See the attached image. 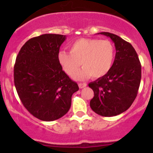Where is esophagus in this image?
Returning a JSON list of instances; mask_svg holds the SVG:
<instances>
[{
	"instance_id": "obj_1",
	"label": "esophagus",
	"mask_w": 153,
	"mask_h": 153,
	"mask_svg": "<svg viewBox=\"0 0 153 153\" xmlns=\"http://www.w3.org/2000/svg\"><path fill=\"white\" fill-rule=\"evenodd\" d=\"M78 86H79L81 89H82V88L86 87V83H79V84H78Z\"/></svg>"
}]
</instances>
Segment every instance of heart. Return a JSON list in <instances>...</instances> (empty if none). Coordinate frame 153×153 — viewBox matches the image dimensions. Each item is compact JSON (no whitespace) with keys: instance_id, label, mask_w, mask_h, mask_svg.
<instances>
[{"instance_id":"b5f03b06","label":"heart","mask_w":153,"mask_h":153,"mask_svg":"<svg viewBox=\"0 0 153 153\" xmlns=\"http://www.w3.org/2000/svg\"><path fill=\"white\" fill-rule=\"evenodd\" d=\"M69 53L60 51L58 60L63 70L73 76L80 65L83 68L74 76L75 79L100 78L106 75L115 60V47L107 40L80 38L68 47Z\"/></svg>"}]
</instances>
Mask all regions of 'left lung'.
I'll return each instance as SVG.
<instances>
[{"instance_id":"obj_1","label":"left lung","mask_w":153,"mask_h":153,"mask_svg":"<svg viewBox=\"0 0 153 153\" xmlns=\"http://www.w3.org/2000/svg\"><path fill=\"white\" fill-rule=\"evenodd\" d=\"M98 34L113 41L116 53L109 72L89 84L94 92L90 107L101 116H115L127 110L136 98L141 78V63L129 43L109 32Z\"/></svg>"}]
</instances>
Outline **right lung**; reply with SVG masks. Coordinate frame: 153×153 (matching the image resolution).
Wrapping results in <instances>:
<instances>
[{
  "mask_svg": "<svg viewBox=\"0 0 153 153\" xmlns=\"http://www.w3.org/2000/svg\"><path fill=\"white\" fill-rule=\"evenodd\" d=\"M66 35L44 34L25 43L16 58L14 82L21 102L33 116L52 121L67 113L79 89L58 60Z\"/></svg>",
  "mask_w": 153,
  "mask_h": 153,
  "instance_id": "right-lung-1",
  "label": "right lung"
}]
</instances>
